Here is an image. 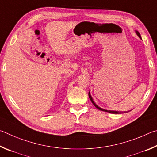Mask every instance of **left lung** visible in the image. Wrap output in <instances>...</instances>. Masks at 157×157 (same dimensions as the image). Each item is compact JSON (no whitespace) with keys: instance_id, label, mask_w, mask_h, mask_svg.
Returning <instances> with one entry per match:
<instances>
[{"instance_id":"1","label":"left lung","mask_w":157,"mask_h":157,"mask_svg":"<svg viewBox=\"0 0 157 157\" xmlns=\"http://www.w3.org/2000/svg\"><path fill=\"white\" fill-rule=\"evenodd\" d=\"M135 32H136V35L138 36L141 38V34H140V33L138 32V31H136V30H135ZM88 95H89V98H90V99L91 100V101H92V103H93V105H94L96 108H97L98 109H100V110H102V111H104V112H109V113H112V114H121L122 112H118V111H113V110H107V109H103V108H100V107H98L97 104L95 103V102L94 101H93V98H92V96H91V94H90V92H89V94H88Z\"/></svg>"}]
</instances>
